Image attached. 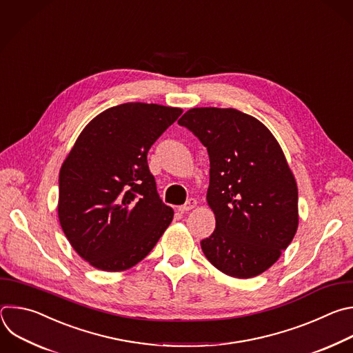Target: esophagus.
<instances>
[{
    "label": "esophagus",
    "mask_w": 353,
    "mask_h": 353,
    "mask_svg": "<svg viewBox=\"0 0 353 353\" xmlns=\"http://www.w3.org/2000/svg\"><path fill=\"white\" fill-rule=\"evenodd\" d=\"M197 205V201L194 200V199H189L185 204H182V205H179L178 207V210L181 211V213H188L189 210H192V208H194Z\"/></svg>",
    "instance_id": "esophagus-1"
}]
</instances>
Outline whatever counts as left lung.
Here are the masks:
<instances>
[{
    "mask_svg": "<svg viewBox=\"0 0 353 353\" xmlns=\"http://www.w3.org/2000/svg\"><path fill=\"white\" fill-rule=\"evenodd\" d=\"M178 123L210 159L205 199L216 230L200 242L204 256L234 278L264 272L299 225L298 185L283 149L264 123L235 108H190Z\"/></svg>",
    "mask_w": 353,
    "mask_h": 353,
    "instance_id": "left-lung-1",
    "label": "left lung"
}]
</instances>
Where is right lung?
<instances>
[{"mask_svg": "<svg viewBox=\"0 0 353 353\" xmlns=\"http://www.w3.org/2000/svg\"><path fill=\"white\" fill-rule=\"evenodd\" d=\"M182 108L125 103L94 117L59 170L58 219L75 252L94 268L125 271L143 260L172 221L148 152Z\"/></svg>", "mask_w": 353, "mask_h": 353, "instance_id": "obj_1", "label": "right lung"}]
</instances>
